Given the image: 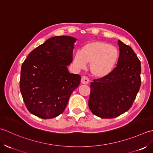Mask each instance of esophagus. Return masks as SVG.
Segmentation results:
<instances>
[{"label":"esophagus","mask_w":153,"mask_h":153,"mask_svg":"<svg viewBox=\"0 0 153 153\" xmlns=\"http://www.w3.org/2000/svg\"><path fill=\"white\" fill-rule=\"evenodd\" d=\"M81 82L84 85H87L89 82V79L86 76H83L81 78Z\"/></svg>","instance_id":"obj_1"}]
</instances>
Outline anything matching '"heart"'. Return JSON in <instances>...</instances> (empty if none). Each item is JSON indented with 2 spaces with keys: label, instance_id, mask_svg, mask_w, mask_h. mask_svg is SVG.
<instances>
[{
  "label": "heart",
  "instance_id": "heart-1",
  "mask_svg": "<svg viewBox=\"0 0 153 153\" xmlns=\"http://www.w3.org/2000/svg\"><path fill=\"white\" fill-rule=\"evenodd\" d=\"M118 51L116 47L102 41H93L86 43L74 57V63L78 67L83 68L86 63H90L92 74L102 78L110 74L116 65Z\"/></svg>",
  "mask_w": 153,
  "mask_h": 153
}]
</instances>
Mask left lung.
I'll return each mask as SVG.
<instances>
[{"label":"left lung","mask_w":153,"mask_h":153,"mask_svg":"<svg viewBox=\"0 0 153 153\" xmlns=\"http://www.w3.org/2000/svg\"><path fill=\"white\" fill-rule=\"evenodd\" d=\"M116 67L90 84L88 106L95 116L114 118L132 106L141 86V62L130 46L118 40Z\"/></svg>","instance_id":"obj_1"}]
</instances>
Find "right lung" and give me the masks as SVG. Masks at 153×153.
<instances>
[{
    "instance_id": "1",
    "label": "right lung",
    "mask_w": 153,
    "mask_h": 153,
    "mask_svg": "<svg viewBox=\"0 0 153 153\" xmlns=\"http://www.w3.org/2000/svg\"><path fill=\"white\" fill-rule=\"evenodd\" d=\"M70 36H55L30 53L21 68L20 89L27 110L42 119L59 116L80 85L79 74L70 73L74 43Z\"/></svg>"
}]
</instances>
